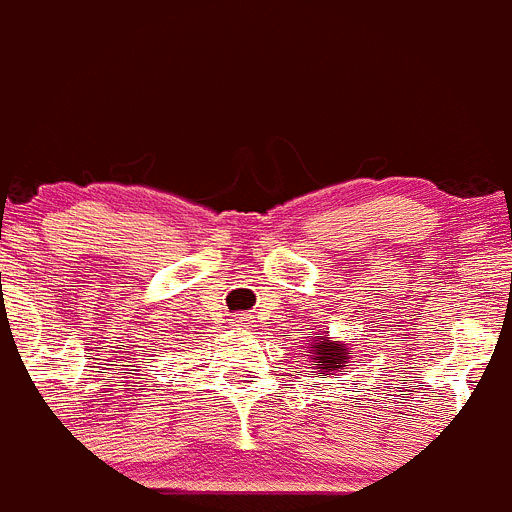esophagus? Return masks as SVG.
Wrapping results in <instances>:
<instances>
[{
    "label": "esophagus",
    "mask_w": 512,
    "mask_h": 512,
    "mask_svg": "<svg viewBox=\"0 0 512 512\" xmlns=\"http://www.w3.org/2000/svg\"><path fill=\"white\" fill-rule=\"evenodd\" d=\"M251 322H253L251 314H238L236 320H233V325H236V327H251Z\"/></svg>",
    "instance_id": "1"
}]
</instances>
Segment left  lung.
Listing matches in <instances>:
<instances>
[{"mask_svg": "<svg viewBox=\"0 0 512 512\" xmlns=\"http://www.w3.org/2000/svg\"><path fill=\"white\" fill-rule=\"evenodd\" d=\"M312 355H314L312 363L317 365V368H322V373L330 375V370L345 368L350 350L345 353V348H342V345H337V342H330V340H325V337H320V340L314 342V353Z\"/></svg>", "mask_w": 512, "mask_h": 512, "instance_id": "8db88e82", "label": "left lung"}]
</instances>
